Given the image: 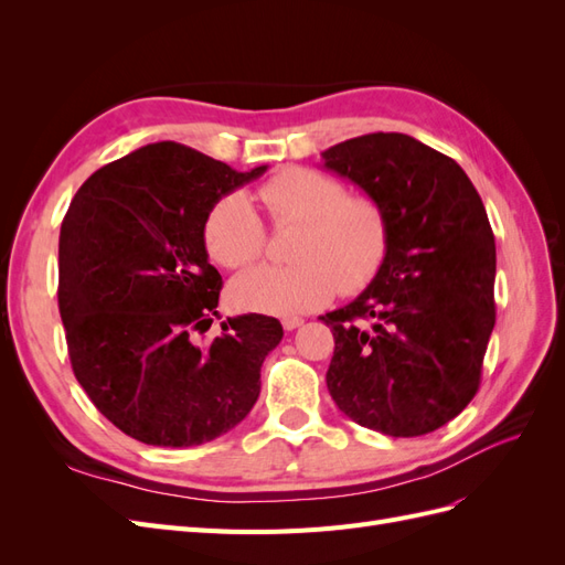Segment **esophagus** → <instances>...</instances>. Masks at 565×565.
Instances as JSON below:
<instances>
[{
	"mask_svg": "<svg viewBox=\"0 0 565 565\" xmlns=\"http://www.w3.org/2000/svg\"><path fill=\"white\" fill-rule=\"evenodd\" d=\"M303 322V318H297V316H287V318H282V328L289 332V330H297L299 324Z\"/></svg>",
	"mask_w": 565,
	"mask_h": 565,
	"instance_id": "1",
	"label": "esophagus"
}]
</instances>
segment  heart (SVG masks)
<instances>
[{
    "instance_id": "1",
    "label": "heart",
    "mask_w": 565,
    "mask_h": 565,
    "mask_svg": "<svg viewBox=\"0 0 565 565\" xmlns=\"http://www.w3.org/2000/svg\"><path fill=\"white\" fill-rule=\"evenodd\" d=\"M259 200L276 224H297L289 266H256L231 282L237 309L295 316L328 303L337 292L353 295L382 270L391 224L384 204L367 193H347L334 177L289 167L259 188ZM204 245L224 268L259 259L266 231L245 193L221 195L204 216Z\"/></svg>"
}]
</instances>
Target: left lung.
<instances>
[{
  "label": "left lung",
  "mask_w": 565,
  "mask_h": 565,
  "mask_svg": "<svg viewBox=\"0 0 565 565\" xmlns=\"http://www.w3.org/2000/svg\"><path fill=\"white\" fill-rule=\"evenodd\" d=\"M330 172L374 195L391 245L332 328L328 388L355 424L393 438L440 429L476 396L494 328V235L452 158L407 134L355 136L322 152Z\"/></svg>",
  "instance_id": "8db88e82"
}]
</instances>
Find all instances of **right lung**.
<instances>
[{"mask_svg": "<svg viewBox=\"0 0 565 565\" xmlns=\"http://www.w3.org/2000/svg\"><path fill=\"white\" fill-rule=\"evenodd\" d=\"M202 152L150 143L82 183L61 224L58 311L77 382L119 431L191 448L241 424L262 391V365L282 324L262 313L221 322V276L207 262L204 216L237 185Z\"/></svg>", "mask_w": 565, "mask_h": 565, "instance_id": "obj_1", "label": "right lung"}]
</instances>
